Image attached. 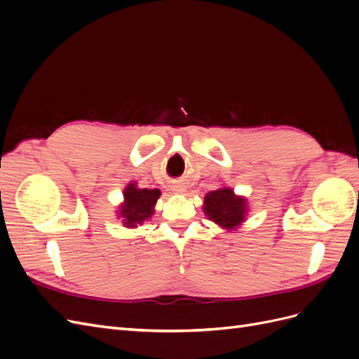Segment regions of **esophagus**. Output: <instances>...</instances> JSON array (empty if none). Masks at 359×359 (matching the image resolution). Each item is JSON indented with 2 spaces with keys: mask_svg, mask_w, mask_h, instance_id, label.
<instances>
[{
  "mask_svg": "<svg viewBox=\"0 0 359 359\" xmlns=\"http://www.w3.org/2000/svg\"><path fill=\"white\" fill-rule=\"evenodd\" d=\"M173 191H177V193H182V191H186V189L181 187V186H177L175 189H173Z\"/></svg>",
  "mask_w": 359,
  "mask_h": 359,
  "instance_id": "1",
  "label": "esophagus"
}]
</instances>
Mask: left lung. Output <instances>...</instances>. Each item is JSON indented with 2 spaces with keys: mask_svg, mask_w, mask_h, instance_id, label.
I'll use <instances>...</instances> for the list:
<instances>
[{
  "mask_svg": "<svg viewBox=\"0 0 359 359\" xmlns=\"http://www.w3.org/2000/svg\"><path fill=\"white\" fill-rule=\"evenodd\" d=\"M202 208L211 222L231 232L245 222L248 202L244 196L235 194L231 187H220L206 194Z\"/></svg>",
  "mask_w": 359,
  "mask_h": 359,
  "instance_id": "1",
  "label": "left lung"
}]
</instances>
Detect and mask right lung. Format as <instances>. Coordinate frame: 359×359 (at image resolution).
I'll list each match as a JSON object with an SVG mask.
<instances>
[{
	"mask_svg": "<svg viewBox=\"0 0 359 359\" xmlns=\"http://www.w3.org/2000/svg\"><path fill=\"white\" fill-rule=\"evenodd\" d=\"M160 194L158 189H139L135 181L128 182L123 193L124 201L118 205L116 217L128 229H135L154 215Z\"/></svg>",
	"mask_w": 359,
	"mask_h": 359,
	"instance_id": "1",
	"label": "right lung"
}]
</instances>
